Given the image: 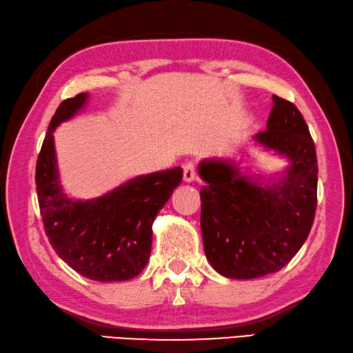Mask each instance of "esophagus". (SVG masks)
<instances>
[{
  "label": "esophagus",
  "mask_w": 353,
  "mask_h": 353,
  "mask_svg": "<svg viewBox=\"0 0 353 353\" xmlns=\"http://www.w3.org/2000/svg\"><path fill=\"white\" fill-rule=\"evenodd\" d=\"M183 181L188 183L196 181V166L193 163H187L183 166Z\"/></svg>",
  "instance_id": "34e87169"
}]
</instances>
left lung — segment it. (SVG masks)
<instances>
[{"mask_svg":"<svg viewBox=\"0 0 353 353\" xmlns=\"http://www.w3.org/2000/svg\"><path fill=\"white\" fill-rule=\"evenodd\" d=\"M253 142L288 160L273 179L242 174L230 159H203L199 176L201 228L207 259L217 273L254 279L276 273L303 247L315 219V143L298 108L273 95L267 130Z\"/></svg>","mask_w":353,"mask_h":353,"instance_id":"8db88e82","label":"left lung"}]
</instances>
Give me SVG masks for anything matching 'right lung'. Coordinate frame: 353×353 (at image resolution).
<instances>
[{
	"label": "right lung",
	"instance_id": "obj_1",
	"mask_svg": "<svg viewBox=\"0 0 353 353\" xmlns=\"http://www.w3.org/2000/svg\"><path fill=\"white\" fill-rule=\"evenodd\" d=\"M81 92L57 108L37 160L38 203L50 245L81 276L100 283L126 281L150 261L152 222L182 182L181 166L131 179L110 193L75 201L63 191L54 131L86 105Z\"/></svg>",
	"mask_w": 353,
	"mask_h": 353
}]
</instances>
